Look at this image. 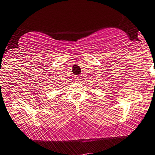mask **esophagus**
<instances>
[{"label": "esophagus", "mask_w": 155, "mask_h": 155, "mask_svg": "<svg viewBox=\"0 0 155 155\" xmlns=\"http://www.w3.org/2000/svg\"><path fill=\"white\" fill-rule=\"evenodd\" d=\"M79 76H76L74 77V80L76 81V82H78V80H79Z\"/></svg>", "instance_id": "esophagus-1"}]
</instances>
